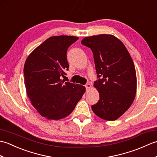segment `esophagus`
<instances>
[{"label": "esophagus", "instance_id": "1", "mask_svg": "<svg viewBox=\"0 0 157 157\" xmlns=\"http://www.w3.org/2000/svg\"><path fill=\"white\" fill-rule=\"evenodd\" d=\"M91 84H87L85 85V87H86V91H89L90 89L91 88Z\"/></svg>", "mask_w": 157, "mask_h": 157}]
</instances>
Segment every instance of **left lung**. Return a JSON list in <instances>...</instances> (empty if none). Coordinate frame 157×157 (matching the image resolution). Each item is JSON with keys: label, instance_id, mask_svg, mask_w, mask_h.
<instances>
[{"label": "left lung", "instance_id": "left-lung-1", "mask_svg": "<svg viewBox=\"0 0 157 157\" xmlns=\"http://www.w3.org/2000/svg\"><path fill=\"white\" fill-rule=\"evenodd\" d=\"M82 44L92 51L97 73L94 86L100 99L92 106V111L99 117L114 121L134 100L136 73L134 62L124 44L113 35L86 37Z\"/></svg>", "mask_w": 157, "mask_h": 157}]
</instances>
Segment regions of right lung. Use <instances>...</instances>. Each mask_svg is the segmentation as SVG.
<instances>
[{
	"mask_svg": "<svg viewBox=\"0 0 157 157\" xmlns=\"http://www.w3.org/2000/svg\"><path fill=\"white\" fill-rule=\"evenodd\" d=\"M78 39L71 36H52L25 61L23 74L27 94L34 107L48 119L68 116L86 91L84 86L61 79L69 70L67 49Z\"/></svg>",
	"mask_w": 157,
	"mask_h": 157,
	"instance_id": "right-lung-1",
	"label": "right lung"
}]
</instances>
